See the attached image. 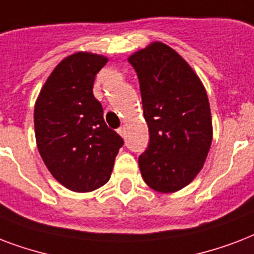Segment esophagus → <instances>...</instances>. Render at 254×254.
Here are the masks:
<instances>
[{
	"label": "esophagus",
	"mask_w": 254,
	"mask_h": 254,
	"mask_svg": "<svg viewBox=\"0 0 254 254\" xmlns=\"http://www.w3.org/2000/svg\"><path fill=\"white\" fill-rule=\"evenodd\" d=\"M118 133H119L121 136L125 137V135H126V128H125V127H121V128H118Z\"/></svg>",
	"instance_id": "obj_1"
}]
</instances>
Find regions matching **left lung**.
<instances>
[{"instance_id": "1", "label": "left lung", "mask_w": 254, "mask_h": 254, "mask_svg": "<svg viewBox=\"0 0 254 254\" xmlns=\"http://www.w3.org/2000/svg\"><path fill=\"white\" fill-rule=\"evenodd\" d=\"M139 78L149 143L139 156L145 184L171 193L188 186L204 166L212 143L207 91L190 64L162 42L128 58Z\"/></svg>"}]
</instances>
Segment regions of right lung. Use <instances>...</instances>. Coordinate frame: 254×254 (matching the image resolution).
<instances>
[{
    "instance_id": "1",
    "label": "right lung",
    "mask_w": 254,
    "mask_h": 254,
    "mask_svg": "<svg viewBox=\"0 0 254 254\" xmlns=\"http://www.w3.org/2000/svg\"><path fill=\"white\" fill-rule=\"evenodd\" d=\"M107 58L75 53L64 58L35 102L34 129L39 155L67 190L91 192L105 186L123 139L109 128L92 94L95 75Z\"/></svg>"
}]
</instances>
